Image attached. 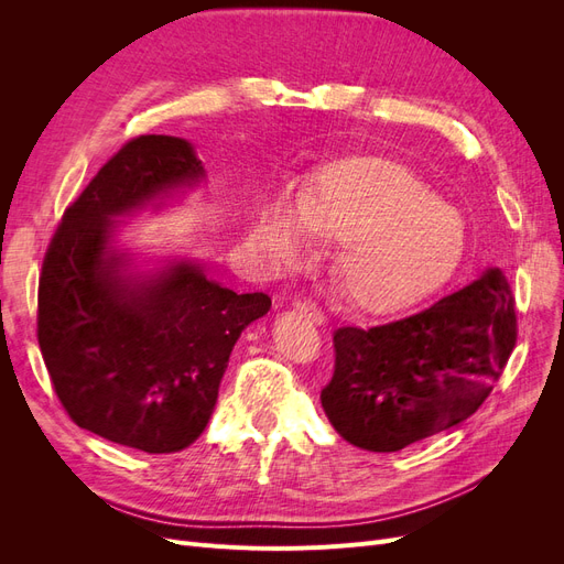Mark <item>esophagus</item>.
<instances>
[{
    "label": "esophagus",
    "mask_w": 564,
    "mask_h": 564,
    "mask_svg": "<svg viewBox=\"0 0 564 564\" xmlns=\"http://www.w3.org/2000/svg\"><path fill=\"white\" fill-rule=\"evenodd\" d=\"M296 311H301L303 315H308L315 324H324V322H327V317H324L319 305L313 303V301H299V303H296Z\"/></svg>",
    "instance_id": "34e87169"
}]
</instances>
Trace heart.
Masks as SVG:
<instances>
[{"mask_svg": "<svg viewBox=\"0 0 564 564\" xmlns=\"http://www.w3.org/2000/svg\"><path fill=\"white\" fill-rule=\"evenodd\" d=\"M338 242L334 275L365 311L388 313L445 280L466 249V220L412 169L357 155L324 164L299 197L275 193L256 216L251 245L270 270L315 259Z\"/></svg>", "mask_w": 564, "mask_h": 564, "instance_id": "1", "label": "heart"}]
</instances>
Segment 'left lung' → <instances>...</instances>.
Returning a JSON list of instances; mask_svg holds the SVG:
<instances>
[{
  "instance_id": "8db88e82",
  "label": "left lung",
  "mask_w": 564,
  "mask_h": 564,
  "mask_svg": "<svg viewBox=\"0 0 564 564\" xmlns=\"http://www.w3.org/2000/svg\"><path fill=\"white\" fill-rule=\"evenodd\" d=\"M518 319L499 268L414 315L334 332L322 406L334 431L369 452H400L477 412L516 348Z\"/></svg>"
}]
</instances>
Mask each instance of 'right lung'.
<instances>
[{"label":"right lung","instance_id":"add662e5","mask_svg":"<svg viewBox=\"0 0 564 564\" xmlns=\"http://www.w3.org/2000/svg\"><path fill=\"white\" fill-rule=\"evenodd\" d=\"M207 178L191 141L139 135L65 209L40 275L37 338L65 412L148 454L181 452L214 414L237 338L270 311L178 256L139 268L122 220L164 209Z\"/></svg>","mask_w":564,"mask_h":564}]
</instances>
